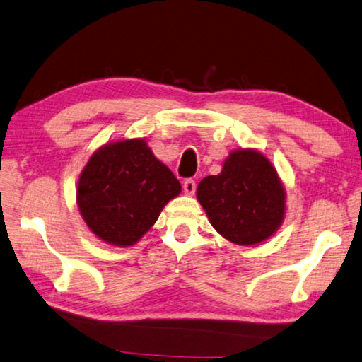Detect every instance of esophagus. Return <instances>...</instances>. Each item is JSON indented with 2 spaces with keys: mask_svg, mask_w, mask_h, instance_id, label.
<instances>
[{
  "mask_svg": "<svg viewBox=\"0 0 362 362\" xmlns=\"http://www.w3.org/2000/svg\"><path fill=\"white\" fill-rule=\"evenodd\" d=\"M182 189H185L186 195H194L195 189H197V185H195L194 180H186L185 182H182Z\"/></svg>",
  "mask_w": 362,
  "mask_h": 362,
  "instance_id": "obj_1",
  "label": "esophagus"
}]
</instances>
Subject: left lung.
I'll list each match as a JSON object with an SVG mask.
<instances>
[{"instance_id":"left-lung-1","label":"left lung","mask_w":362,"mask_h":362,"mask_svg":"<svg viewBox=\"0 0 362 362\" xmlns=\"http://www.w3.org/2000/svg\"><path fill=\"white\" fill-rule=\"evenodd\" d=\"M197 200L226 240L251 246L280 229L286 191L270 160L256 149L232 151L219 175L204 177Z\"/></svg>"}]
</instances>
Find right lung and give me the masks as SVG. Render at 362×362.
<instances>
[{"label": "right lung", "instance_id": "1", "mask_svg": "<svg viewBox=\"0 0 362 362\" xmlns=\"http://www.w3.org/2000/svg\"><path fill=\"white\" fill-rule=\"evenodd\" d=\"M180 192V181L152 154L146 139L133 138L106 143L93 152L81 171L76 202L100 240L132 246Z\"/></svg>", "mask_w": 362, "mask_h": 362}]
</instances>
